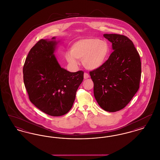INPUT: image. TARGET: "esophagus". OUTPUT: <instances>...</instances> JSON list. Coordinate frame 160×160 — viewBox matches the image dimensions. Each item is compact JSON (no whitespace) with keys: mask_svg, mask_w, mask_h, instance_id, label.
Listing matches in <instances>:
<instances>
[{"mask_svg":"<svg viewBox=\"0 0 160 160\" xmlns=\"http://www.w3.org/2000/svg\"><path fill=\"white\" fill-rule=\"evenodd\" d=\"M89 77V75L88 74V73H86V72H84V79H87V78H88Z\"/></svg>","mask_w":160,"mask_h":160,"instance_id":"esophagus-1","label":"esophagus"}]
</instances>
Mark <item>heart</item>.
<instances>
[{
  "mask_svg": "<svg viewBox=\"0 0 160 160\" xmlns=\"http://www.w3.org/2000/svg\"><path fill=\"white\" fill-rule=\"evenodd\" d=\"M110 53L108 43L99 38L89 37L76 41L71 46L65 58L71 65H76L77 59H82V64L88 69L94 70L101 67Z\"/></svg>",
  "mask_w": 160,
  "mask_h": 160,
  "instance_id": "obj_1",
  "label": "heart"
}]
</instances>
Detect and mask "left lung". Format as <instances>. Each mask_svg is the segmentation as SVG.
I'll use <instances>...</instances> for the list:
<instances>
[{
    "instance_id": "1",
    "label": "left lung",
    "mask_w": 160,
    "mask_h": 160,
    "mask_svg": "<svg viewBox=\"0 0 160 160\" xmlns=\"http://www.w3.org/2000/svg\"><path fill=\"white\" fill-rule=\"evenodd\" d=\"M114 50L99 68L90 71L94 97L103 110L115 112L136 93L141 78L139 54L131 39L119 34H104Z\"/></svg>"
}]
</instances>
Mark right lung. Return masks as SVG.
<instances>
[{"label":"right lung","instance_id":"add662e5","mask_svg":"<svg viewBox=\"0 0 160 160\" xmlns=\"http://www.w3.org/2000/svg\"><path fill=\"white\" fill-rule=\"evenodd\" d=\"M41 39L29 52L23 66V80L31 102L52 116L67 113L83 80L84 72L61 68L54 53L59 41Z\"/></svg>","mask_w":160,"mask_h":160}]
</instances>
